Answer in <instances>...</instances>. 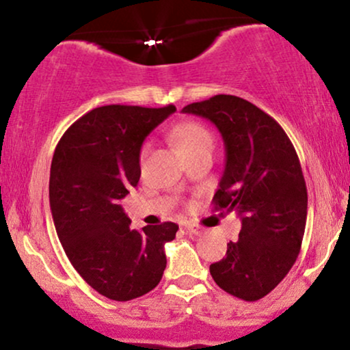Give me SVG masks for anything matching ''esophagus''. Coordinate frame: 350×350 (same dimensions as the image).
<instances>
[{
    "mask_svg": "<svg viewBox=\"0 0 350 350\" xmlns=\"http://www.w3.org/2000/svg\"><path fill=\"white\" fill-rule=\"evenodd\" d=\"M186 230L189 232V234H192V235L206 234V228L200 227V226H196V224H186Z\"/></svg>",
    "mask_w": 350,
    "mask_h": 350,
    "instance_id": "34e87169",
    "label": "esophagus"
}]
</instances>
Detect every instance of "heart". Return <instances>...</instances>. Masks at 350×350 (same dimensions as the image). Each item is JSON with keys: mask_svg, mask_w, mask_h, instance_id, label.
<instances>
[{"mask_svg": "<svg viewBox=\"0 0 350 350\" xmlns=\"http://www.w3.org/2000/svg\"><path fill=\"white\" fill-rule=\"evenodd\" d=\"M171 138L186 159H191L192 156H198L200 152H212L215 143L212 131L199 122H184L178 124L172 128ZM146 151L148 148L144 146L142 150V159L146 156Z\"/></svg>", "mask_w": 350, "mask_h": 350, "instance_id": "obj_1", "label": "heart"}]
</instances>
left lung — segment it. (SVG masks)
<instances>
[{"mask_svg":"<svg viewBox=\"0 0 350 350\" xmlns=\"http://www.w3.org/2000/svg\"><path fill=\"white\" fill-rule=\"evenodd\" d=\"M211 120L226 144L217 211L237 212L242 230L227 243L212 278L228 295L256 301L275 290L295 265L308 215V191L295 146L270 115L235 95L183 108Z\"/></svg>","mask_w":350,"mask_h":350,"instance_id":"8db88e82","label":"left lung"}]
</instances>
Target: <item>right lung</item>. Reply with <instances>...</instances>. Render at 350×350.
I'll list each match as a JSON object with an SVG mask.
<instances>
[{
  "mask_svg": "<svg viewBox=\"0 0 350 350\" xmlns=\"http://www.w3.org/2000/svg\"><path fill=\"white\" fill-rule=\"evenodd\" d=\"M176 107L94 108L64 133L51 164L49 202L55 232L72 267L108 299L130 301L158 286L164 243L178 226L130 227L122 199L136 187L139 151Z\"/></svg>",
  "mask_w": 350,
  "mask_h": 350,
  "instance_id": "1",
  "label": "right lung"
}]
</instances>
